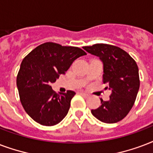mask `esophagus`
Listing matches in <instances>:
<instances>
[{"mask_svg": "<svg viewBox=\"0 0 153 153\" xmlns=\"http://www.w3.org/2000/svg\"><path fill=\"white\" fill-rule=\"evenodd\" d=\"M80 93L81 94V95L84 96V97H89V95H88V93H84V92H80Z\"/></svg>", "mask_w": 153, "mask_h": 153, "instance_id": "esophagus-1", "label": "esophagus"}]
</instances>
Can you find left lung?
Wrapping results in <instances>:
<instances>
[{
	"label": "left lung",
	"instance_id": "8db88e82",
	"mask_svg": "<svg viewBox=\"0 0 153 153\" xmlns=\"http://www.w3.org/2000/svg\"><path fill=\"white\" fill-rule=\"evenodd\" d=\"M83 48L102 60L103 83L108 85L105 88L112 90L109 100L100 99V107L91 112L104 123H117L128 114L134 105L140 88L138 66L127 52L117 46L96 44Z\"/></svg>",
	"mask_w": 153,
	"mask_h": 153
}]
</instances>
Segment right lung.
<instances>
[{"mask_svg": "<svg viewBox=\"0 0 153 153\" xmlns=\"http://www.w3.org/2000/svg\"><path fill=\"white\" fill-rule=\"evenodd\" d=\"M84 55L86 53L78 47L46 42L24 58L16 86L21 105L32 119L41 125L53 126L65 117L76 93L68 90L57 94L50 85Z\"/></svg>", "mask_w": 153, "mask_h": 153, "instance_id": "1", "label": "right lung"}]
</instances>
